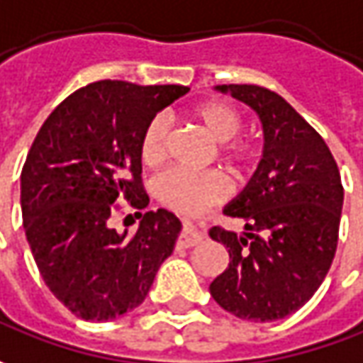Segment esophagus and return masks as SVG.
<instances>
[{
	"label": "esophagus",
	"instance_id": "esophagus-1",
	"mask_svg": "<svg viewBox=\"0 0 363 363\" xmlns=\"http://www.w3.org/2000/svg\"><path fill=\"white\" fill-rule=\"evenodd\" d=\"M203 241V233L196 229V225L191 223V220H184L182 225V233H181V247H194L196 243Z\"/></svg>",
	"mask_w": 363,
	"mask_h": 363
}]
</instances>
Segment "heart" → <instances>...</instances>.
Segmentation results:
<instances>
[{
	"instance_id": "b5f03b06",
	"label": "heart",
	"mask_w": 363,
	"mask_h": 363,
	"mask_svg": "<svg viewBox=\"0 0 363 363\" xmlns=\"http://www.w3.org/2000/svg\"><path fill=\"white\" fill-rule=\"evenodd\" d=\"M189 116L219 143V155L233 169H245L253 160V146L235 134L241 128L239 112L220 100L201 102L189 110ZM169 124L162 116H155L144 126L138 140V155L144 167H158L167 157ZM152 193L162 205L179 213H196L205 206L223 201L229 194V182L219 170L169 169L152 182Z\"/></svg>"
}]
</instances>
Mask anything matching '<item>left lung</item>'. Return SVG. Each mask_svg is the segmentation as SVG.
Returning <instances> with one entry per match:
<instances>
[{"label": "left lung", "mask_w": 363, "mask_h": 363, "mask_svg": "<svg viewBox=\"0 0 363 363\" xmlns=\"http://www.w3.org/2000/svg\"><path fill=\"white\" fill-rule=\"evenodd\" d=\"M215 90L259 116L263 157L223 208L243 219L245 231H208L229 251V267L208 289L235 318L277 321L306 306L330 271L344 205L340 170L323 138L279 94L253 84Z\"/></svg>", "instance_id": "obj_1"}]
</instances>
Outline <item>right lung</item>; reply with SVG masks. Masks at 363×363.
Returning a JSON list of instances; mask_svg holds the SVG:
<instances>
[{"mask_svg": "<svg viewBox=\"0 0 363 363\" xmlns=\"http://www.w3.org/2000/svg\"><path fill=\"white\" fill-rule=\"evenodd\" d=\"M189 92L186 86L88 84L40 128L21 170L26 237L45 285L72 313L110 321L144 301L172 255L182 225L164 208L140 215L138 231L118 233V201L148 205L138 140L148 120Z\"/></svg>", "mask_w": 363, "mask_h": 363, "instance_id": "1", "label": "right lung"}]
</instances>
